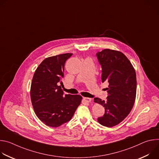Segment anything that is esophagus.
Wrapping results in <instances>:
<instances>
[{
	"instance_id": "obj_1",
	"label": "esophagus",
	"mask_w": 159,
	"mask_h": 159,
	"mask_svg": "<svg viewBox=\"0 0 159 159\" xmlns=\"http://www.w3.org/2000/svg\"><path fill=\"white\" fill-rule=\"evenodd\" d=\"M84 100L86 102H91V101H92L91 99L89 98H84Z\"/></svg>"
}]
</instances>
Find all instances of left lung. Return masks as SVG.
I'll use <instances>...</instances> for the list:
<instances>
[{
    "instance_id": "1",
    "label": "left lung",
    "mask_w": 159,
    "mask_h": 159,
    "mask_svg": "<svg viewBox=\"0 0 159 159\" xmlns=\"http://www.w3.org/2000/svg\"><path fill=\"white\" fill-rule=\"evenodd\" d=\"M96 57L102 68V82L109 83L107 100L94 98V102L105 109L104 115L98 121L102 126L112 127L120 123L133 107L137 93L136 73L129 60L120 52L104 49Z\"/></svg>"
}]
</instances>
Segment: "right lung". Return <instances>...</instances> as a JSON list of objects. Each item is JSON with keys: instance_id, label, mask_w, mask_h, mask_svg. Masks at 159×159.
I'll return each instance as SVG.
<instances>
[{"instance_id": "obj_1", "label": "right lung", "mask_w": 159, "mask_h": 159, "mask_svg": "<svg viewBox=\"0 0 159 159\" xmlns=\"http://www.w3.org/2000/svg\"><path fill=\"white\" fill-rule=\"evenodd\" d=\"M72 53L45 58L36 69L31 86V99L38 118L51 127L69 121L80 105L82 96L65 94L60 84L66 60Z\"/></svg>"}]
</instances>
